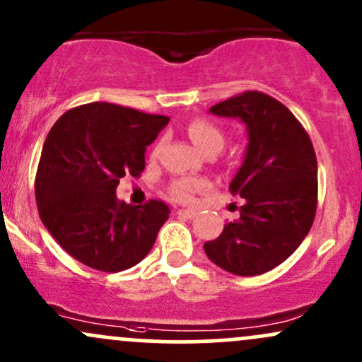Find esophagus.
<instances>
[{
    "label": "esophagus",
    "instance_id": "obj_1",
    "mask_svg": "<svg viewBox=\"0 0 362 362\" xmlns=\"http://www.w3.org/2000/svg\"><path fill=\"white\" fill-rule=\"evenodd\" d=\"M177 214L182 218H189V220H192V218L197 216V211H192V209H177Z\"/></svg>",
    "mask_w": 362,
    "mask_h": 362
}]
</instances>
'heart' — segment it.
I'll return each instance as SVG.
<instances>
[{"instance_id": "1", "label": "heart", "mask_w": 362, "mask_h": 362, "mask_svg": "<svg viewBox=\"0 0 362 362\" xmlns=\"http://www.w3.org/2000/svg\"><path fill=\"white\" fill-rule=\"evenodd\" d=\"M187 134L190 141L202 153H218L225 146V134L216 123L206 118H196L189 123ZM208 189V182L202 178H178L170 184V196L178 202H190L197 192Z\"/></svg>"}]
</instances>
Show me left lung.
I'll return each instance as SVG.
<instances>
[{
    "label": "left lung",
    "mask_w": 362,
    "mask_h": 362,
    "mask_svg": "<svg viewBox=\"0 0 362 362\" xmlns=\"http://www.w3.org/2000/svg\"><path fill=\"white\" fill-rule=\"evenodd\" d=\"M247 125L245 160L230 184L240 218L204 244L214 264L239 276L263 275L284 263L311 230L317 206L313 142L292 111L259 90H245L209 108Z\"/></svg>",
    "instance_id": "left-lung-1"
}]
</instances>
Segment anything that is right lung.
Masks as SVG:
<instances>
[{
	"label": "right lung",
	"instance_id": "obj_1",
	"mask_svg": "<svg viewBox=\"0 0 362 362\" xmlns=\"http://www.w3.org/2000/svg\"><path fill=\"white\" fill-rule=\"evenodd\" d=\"M170 122L111 103H89L51 127L35 173V202L54 240L82 264L117 273L153 249L168 204L117 199L120 178L141 177L146 148Z\"/></svg>",
	"mask_w": 362,
	"mask_h": 362
}]
</instances>
